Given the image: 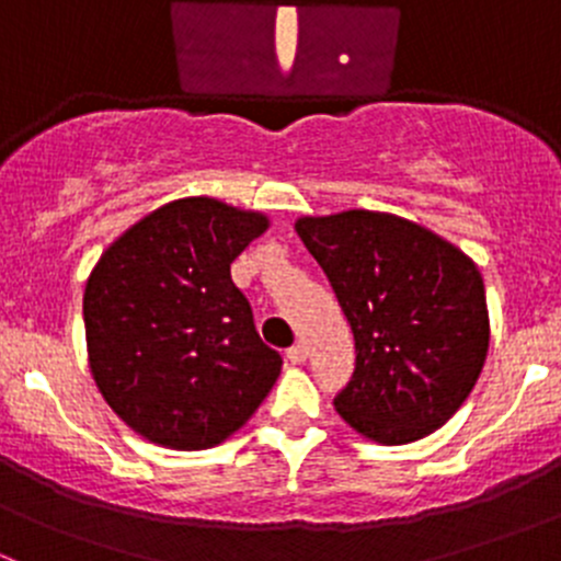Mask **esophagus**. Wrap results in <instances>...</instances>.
I'll list each match as a JSON object with an SVG mask.
<instances>
[{"label": "esophagus", "instance_id": "obj_1", "mask_svg": "<svg viewBox=\"0 0 561 561\" xmlns=\"http://www.w3.org/2000/svg\"><path fill=\"white\" fill-rule=\"evenodd\" d=\"M307 355H309V350H307V344H293L290 350H287V360H290V364H304V360H307Z\"/></svg>", "mask_w": 561, "mask_h": 561}]
</instances>
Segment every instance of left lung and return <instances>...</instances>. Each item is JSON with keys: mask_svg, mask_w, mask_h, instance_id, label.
<instances>
[{"mask_svg": "<svg viewBox=\"0 0 561 561\" xmlns=\"http://www.w3.org/2000/svg\"><path fill=\"white\" fill-rule=\"evenodd\" d=\"M296 230L353 328V380L333 399L344 423L380 445L445 426L489 355L474 260L423 225L366 208L298 217Z\"/></svg>", "mask_w": 561, "mask_h": 561, "instance_id": "obj_1", "label": "left lung"}]
</instances>
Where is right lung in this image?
<instances>
[{
	"instance_id": "1",
	"label": "right lung",
	"mask_w": 561,
	"mask_h": 561,
	"mask_svg": "<svg viewBox=\"0 0 561 561\" xmlns=\"http://www.w3.org/2000/svg\"><path fill=\"white\" fill-rule=\"evenodd\" d=\"M268 230L263 211L179 197L100 254L83 290L98 390L149 443L206 450L254 415L282 371L230 263Z\"/></svg>"
}]
</instances>
